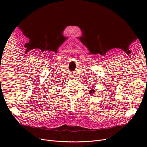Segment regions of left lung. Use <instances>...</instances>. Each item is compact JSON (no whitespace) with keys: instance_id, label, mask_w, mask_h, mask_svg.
<instances>
[{"instance_id":"obj_1","label":"left lung","mask_w":147,"mask_h":147,"mask_svg":"<svg viewBox=\"0 0 147 147\" xmlns=\"http://www.w3.org/2000/svg\"><path fill=\"white\" fill-rule=\"evenodd\" d=\"M95 92V90H94V89H92L91 90H89V92H90L89 94H94Z\"/></svg>"}]
</instances>
